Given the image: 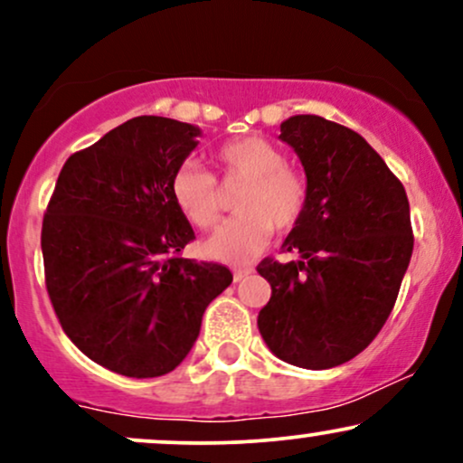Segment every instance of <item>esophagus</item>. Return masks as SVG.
Listing matches in <instances>:
<instances>
[{"instance_id":"obj_1","label":"esophagus","mask_w":463,"mask_h":463,"mask_svg":"<svg viewBox=\"0 0 463 463\" xmlns=\"http://www.w3.org/2000/svg\"><path fill=\"white\" fill-rule=\"evenodd\" d=\"M248 274H252V268H250V265H246V268L232 269V279H235V280H241L243 276H248Z\"/></svg>"}]
</instances>
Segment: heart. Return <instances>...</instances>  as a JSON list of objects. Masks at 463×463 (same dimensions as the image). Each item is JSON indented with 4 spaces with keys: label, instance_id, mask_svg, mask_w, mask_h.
<instances>
[{
    "label": "heart",
    "instance_id": "1",
    "mask_svg": "<svg viewBox=\"0 0 463 463\" xmlns=\"http://www.w3.org/2000/svg\"><path fill=\"white\" fill-rule=\"evenodd\" d=\"M213 158L222 183L241 184V191L235 198L239 215L204 243V252L217 261L246 263L268 246L274 231H291L302 220L309 204V178L263 137L226 141ZM172 195L195 228L213 231L220 224L224 200L213 172L183 163L172 178Z\"/></svg>",
    "mask_w": 463,
    "mask_h": 463
}]
</instances>
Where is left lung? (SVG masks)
<instances>
[{
	"label": "left lung",
	"mask_w": 463,
	"mask_h": 463,
	"mask_svg": "<svg viewBox=\"0 0 463 463\" xmlns=\"http://www.w3.org/2000/svg\"><path fill=\"white\" fill-rule=\"evenodd\" d=\"M309 178V204L283 252L257 272L272 287L257 324L279 359L326 370L357 357L390 317L413 250L405 187L370 143L317 115L280 124Z\"/></svg>",
	"instance_id": "8db88e82"
}]
</instances>
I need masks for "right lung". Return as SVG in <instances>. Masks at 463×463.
<instances>
[{"mask_svg":"<svg viewBox=\"0 0 463 463\" xmlns=\"http://www.w3.org/2000/svg\"><path fill=\"white\" fill-rule=\"evenodd\" d=\"M200 130L141 115L73 152L41 228L45 287L62 331L95 364L152 379L198 339L202 316L232 274L184 259L194 228L172 178Z\"/></svg>","mask_w":463,"mask_h":463,"instance_id":"obj_1","label":"right lung"}]
</instances>
